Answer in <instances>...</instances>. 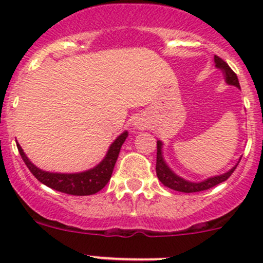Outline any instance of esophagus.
<instances>
[{"label":"esophagus","mask_w":263,"mask_h":263,"mask_svg":"<svg viewBox=\"0 0 263 263\" xmlns=\"http://www.w3.org/2000/svg\"><path fill=\"white\" fill-rule=\"evenodd\" d=\"M134 127L136 129H144L145 128V123H142L141 121H136L134 123Z\"/></svg>","instance_id":"1"}]
</instances>
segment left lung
Masks as SVG:
<instances>
[{"label": "left lung", "mask_w": 263, "mask_h": 263, "mask_svg": "<svg viewBox=\"0 0 263 263\" xmlns=\"http://www.w3.org/2000/svg\"><path fill=\"white\" fill-rule=\"evenodd\" d=\"M214 61H215V67L219 68V70L222 72V75H224L225 82H227L228 85H232V86H235L238 87V89H240V85H239V81H238L237 75H235L234 71L229 67V65H228L227 62H224L220 57H217V55H215ZM156 144H158V153H156V176H158L159 181L163 183L165 187L171 188V190H174V191H178V192H184V193L200 192V191L209 190V188H213L216 184H219V183L227 181V179L232 176L233 172L235 171L237 165L239 164L240 159H242L239 158L238 163L235 164L232 169H229V171L225 172V173L220 174V176L209 177V178H206L205 181L202 182H191V181H187V179L182 178V177H179L178 174H176L173 171H172L171 166L166 164L165 159H164L163 142H161L160 140H158Z\"/></svg>", "instance_id": "1"}]
</instances>
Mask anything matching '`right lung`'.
Listing matches in <instances>:
<instances>
[{
	"mask_svg": "<svg viewBox=\"0 0 263 263\" xmlns=\"http://www.w3.org/2000/svg\"><path fill=\"white\" fill-rule=\"evenodd\" d=\"M127 136H128V132H122L110 144L104 159L98 165L89 169V171L80 172V173H53V172L43 171V169L38 168L29 160V158L25 155L18 142L16 145L24 163L26 164L29 171L33 173V176L39 182L46 184L47 187L60 191L62 193H67V195L89 196L99 192L109 182L118 154L121 151L123 142L126 141Z\"/></svg>",
	"mask_w": 263,
	"mask_h": 263,
	"instance_id": "obj_1",
	"label": "right lung"
}]
</instances>
